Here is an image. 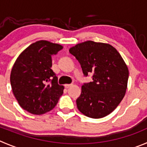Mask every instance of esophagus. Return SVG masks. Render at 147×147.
Returning a JSON list of instances; mask_svg holds the SVG:
<instances>
[{"label": "esophagus", "instance_id": "34e87169", "mask_svg": "<svg viewBox=\"0 0 147 147\" xmlns=\"http://www.w3.org/2000/svg\"><path fill=\"white\" fill-rule=\"evenodd\" d=\"M72 86V84H65V88H67V89H68V88H69V87H71V86Z\"/></svg>", "mask_w": 147, "mask_h": 147}]
</instances>
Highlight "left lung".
<instances>
[{"mask_svg": "<svg viewBox=\"0 0 147 147\" xmlns=\"http://www.w3.org/2000/svg\"><path fill=\"white\" fill-rule=\"evenodd\" d=\"M80 63L84 76L93 82L84 84L76 100L79 111L92 118L111 113L122 101L128 84V67L118 50L110 44L86 41L69 50Z\"/></svg>", "mask_w": 147, "mask_h": 147, "instance_id": "obj_1", "label": "left lung"}]
</instances>
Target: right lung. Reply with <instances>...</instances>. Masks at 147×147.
<instances>
[{"label": "right lung", "instance_id": "add662e5", "mask_svg": "<svg viewBox=\"0 0 147 147\" xmlns=\"http://www.w3.org/2000/svg\"><path fill=\"white\" fill-rule=\"evenodd\" d=\"M61 49V45L40 40L26 47L13 64L10 76L13 95L19 105L32 114L50 111L63 93L64 86L58 84L51 69L52 55Z\"/></svg>", "mask_w": 147, "mask_h": 147}]
</instances>
